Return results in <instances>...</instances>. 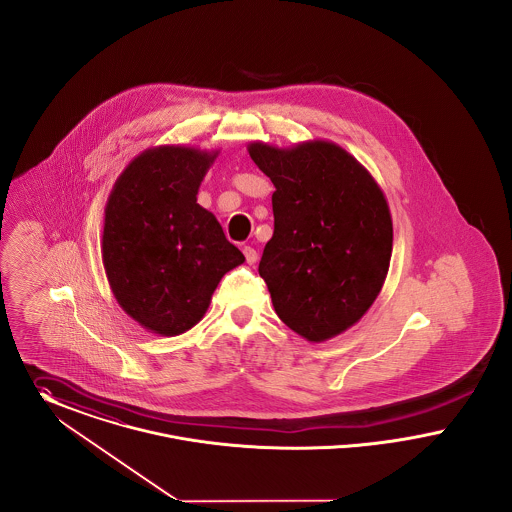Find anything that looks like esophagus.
<instances>
[{
	"mask_svg": "<svg viewBox=\"0 0 512 512\" xmlns=\"http://www.w3.org/2000/svg\"><path fill=\"white\" fill-rule=\"evenodd\" d=\"M243 252L244 258H246V262H248V264H256V260H258V252H256L252 246H244Z\"/></svg>",
	"mask_w": 512,
	"mask_h": 512,
	"instance_id": "obj_1",
	"label": "esophagus"
}]
</instances>
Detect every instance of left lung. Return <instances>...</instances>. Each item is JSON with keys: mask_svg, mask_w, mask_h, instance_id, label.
I'll list each match as a JSON object with an SVG mask.
<instances>
[{"mask_svg": "<svg viewBox=\"0 0 512 512\" xmlns=\"http://www.w3.org/2000/svg\"><path fill=\"white\" fill-rule=\"evenodd\" d=\"M275 192L260 275L281 322L310 343L347 331L374 304L391 262L393 221L370 171L329 140L250 142Z\"/></svg>", "mask_w": 512, "mask_h": 512, "instance_id": "obj_1", "label": "left lung"}]
</instances>
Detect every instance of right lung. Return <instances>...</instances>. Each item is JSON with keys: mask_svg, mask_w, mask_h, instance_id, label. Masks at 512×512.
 Returning <instances> with one entry per match:
<instances>
[{"mask_svg": "<svg viewBox=\"0 0 512 512\" xmlns=\"http://www.w3.org/2000/svg\"><path fill=\"white\" fill-rule=\"evenodd\" d=\"M217 154L148 148L109 192L102 235L109 287L135 322L162 337L200 322L221 277L244 262L216 216L196 202Z\"/></svg>", "mask_w": 512, "mask_h": 512, "instance_id": "add662e5", "label": "right lung"}]
</instances>
